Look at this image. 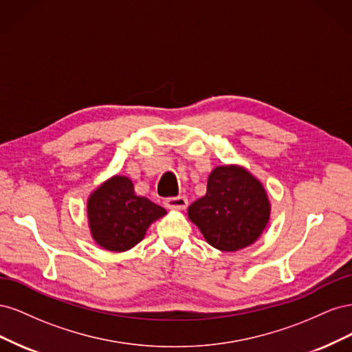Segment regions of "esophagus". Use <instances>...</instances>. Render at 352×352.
Masks as SVG:
<instances>
[{"label": "esophagus", "instance_id": "esophagus-1", "mask_svg": "<svg viewBox=\"0 0 352 352\" xmlns=\"http://www.w3.org/2000/svg\"><path fill=\"white\" fill-rule=\"evenodd\" d=\"M164 206L170 210H185L188 207V199L185 197H173L166 198Z\"/></svg>", "mask_w": 352, "mask_h": 352}]
</instances>
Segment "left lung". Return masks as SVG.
<instances>
[{"mask_svg":"<svg viewBox=\"0 0 352 352\" xmlns=\"http://www.w3.org/2000/svg\"><path fill=\"white\" fill-rule=\"evenodd\" d=\"M264 185L239 164L211 170L207 192L188 208V217L216 250L235 252L257 241L270 220Z\"/></svg>","mask_w":352,"mask_h":352,"instance_id":"obj_1","label":"left lung"}]
</instances>
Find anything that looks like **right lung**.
Returning <instances> with one entry per match:
<instances>
[{
    "label": "right lung",
    "instance_id": "obj_1",
    "mask_svg": "<svg viewBox=\"0 0 352 352\" xmlns=\"http://www.w3.org/2000/svg\"><path fill=\"white\" fill-rule=\"evenodd\" d=\"M166 210L135 194L132 180L114 175L95 188L87 201L91 236L101 248L123 252L140 243Z\"/></svg>",
    "mask_w": 352,
    "mask_h": 352
}]
</instances>
